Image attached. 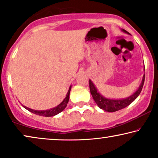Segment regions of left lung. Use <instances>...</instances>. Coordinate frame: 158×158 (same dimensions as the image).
Returning a JSON list of instances; mask_svg holds the SVG:
<instances>
[{"label":"left lung","mask_w":158,"mask_h":158,"mask_svg":"<svg viewBox=\"0 0 158 158\" xmlns=\"http://www.w3.org/2000/svg\"><path fill=\"white\" fill-rule=\"evenodd\" d=\"M122 30V31L124 32V33L130 34L128 31H127L126 30ZM144 77H145V75H144L143 77H142V83L139 85V87L138 88L137 91L134 93L131 96L127 97L126 98L110 99L105 98V97H103L102 95L99 94V92L98 91V90H97L96 86L94 85V84L93 83V82L90 81V80H89L90 91L93 96V98H94V100L95 101V102L96 103V104L98 105V106L100 108V109L108 112H114L118 111V110L124 109V108L127 107V106L131 104V103L137 98L140 93H141L142 87H143Z\"/></svg>","instance_id":"left-lung-1"}]
</instances>
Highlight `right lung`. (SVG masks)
<instances>
[{"label": "right lung", "instance_id": "1", "mask_svg": "<svg viewBox=\"0 0 158 158\" xmlns=\"http://www.w3.org/2000/svg\"><path fill=\"white\" fill-rule=\"evenodd\" d=\"M70 90H71V85L70 86V88H69L68 92V94H67L66 97L64 98V100L62 101L59 105L57 106L56 107L52 108V109H50L48 110H43V111H37V110H34V109H29V108L25 106H23V105H22V106L24 107L26 109L28 110V111L31 112V113L36 114V115H39V116H47V117H48V116H55L59 113H60L61 111H63V110L66 108L67 104H68V103L69 101V98H70Z\"/></svg>", "mask_w": 158, "mask_h": 158}]
</instances>
